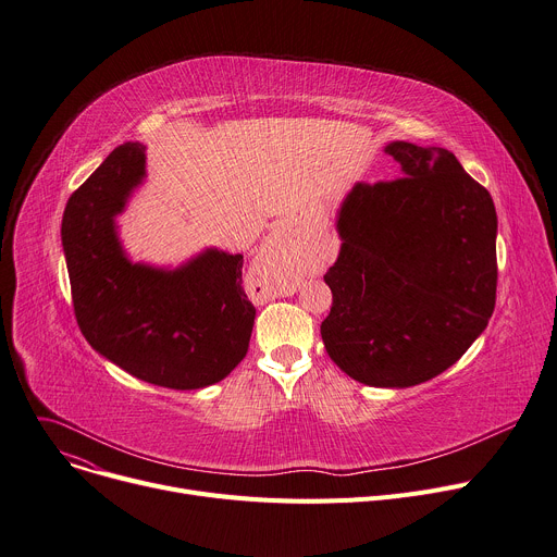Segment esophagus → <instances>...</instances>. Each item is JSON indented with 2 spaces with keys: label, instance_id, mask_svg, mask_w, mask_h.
<instances>
[{
  "label": "esophagus",
  "instance_id": "obj_1",
  "mask_svg": "<svg viewBox=\"0 0 557 557\" xmlns=\"http://www.w3.org/2000/svg\"><path fill=\"white\" fill-rule=\"evenodd\" d=\"M282 271H284V259L280 255V248H275V246H269V248H264L262 252H259L255 257L252 269H250V273H252V277H255V282L259 286H267V290L275 288V293L280 288Z\"/></svg>",
  "mask_w": 557,
  "mask_h": 557
}]
</instances>
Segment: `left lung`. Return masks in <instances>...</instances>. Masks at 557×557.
I'll return each mask as SVG.
<instances>
[{
	"label": "left lung",
	"instance_id": "obj_1",
	"mask_svg": "<svg viewBox=\"0 0 557 557\" xmlns=\"http://www.w3.org/2000/svg\"><path fill=\"white\" fill-rule=\"evenodd\" d=\"M385 152L403 176L356 183L345 199L320 333L354 381L410 387L446 372L486 329L497 214L491 193L443 147L396 140Z\"/></svg>",
	"mask_w": 557,
	"mask_h": 557
}]
</instances>
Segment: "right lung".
<instances>
[{"instance_id":"obj_1","label":"right lung","mask_w":557,"mask_h":557,"mask_svg":"<svg viewBox=\"0 0 557 557\" xmlns=\"http://www.w3.org/2000/svg\"><path fill=\"white\" fill-rule=\"evenodd\" d=\"M145 174V147L119 145L73 193L62 246L73 313L87 343L127 374L168 389H199L244 360L255 307L242 255L206 250L176 271L127 262L114 231Z\"/></svg>"}]
</instances>
